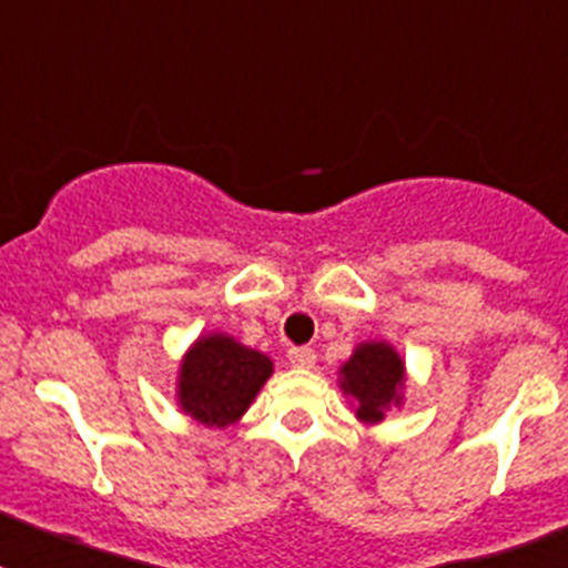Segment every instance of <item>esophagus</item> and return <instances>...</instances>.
<instances>
[{"label": "esophagus", "instance_id": "34e87169", "mask_svg": "<svg viewBox=\"0 0 568 568\" xmlns=\"http://www.w3.org/2000/svg\"><path fill=\"white\" fill-rule=\"evenodd\" d=\"M287 358H290V364L301 366V369H313L315 366V353L310 349V346H293Z\"/></svg>", "mask_w": 568, "mask_h": 568}]
</instances>
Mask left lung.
Here are the masks:
<instances>
[{"label":"left lung","mask_w":568,"mask_h":568,"mask_svg":"<svg viewBox=\"0 0 568 568\" xmlns=\"http://www.w3.org/2000/svg\"><path fill=\"white\" fill-rule=\"evenodd\" d=\"M406 366L389 341H361L341 364L338 386L349 395L361 424H381L393 406L404 404Z\"/></svg>","instance_id":"left-lung-1"}]
</instances>
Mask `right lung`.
Wrapping results in <instances>:
<instances>
[{
	"instance_id": "right-lung-1",
	"label": "right lung",
	"mask_w": 568,
	"mask_h": 568,
	"mask_svg": "<svg viewBox=\"0 0 568 568\" xmlns=\"http://www.w3.org/2000/svg\"><path fill=\"white\" fill-rule=\"evenodd\" d=\"M270 375L273 361L267 355L227 333H207L184 353L175 398L184 415L224 429L247 413Z\"/></svg>"
}]
</instances>
